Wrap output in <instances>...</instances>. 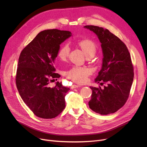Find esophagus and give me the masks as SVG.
Wrapping results in <instances>:
<instances>
[{"label":"esophagus","instance_id":"34e87169","mask_svg":"<svg viewBox=\"0 0 147 147\" xmlns=\"http://www.w3.org/2000/svg\"><path fill=\"white\" fill-rule=\"evenodd\" d=\"M80 86L78 85V84H73V85L71 86V89H75V88H79Z\"/></svg>","mask_w":147,"mask_h":147}]
</instances>
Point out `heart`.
Returning <instances> with one entry per match:
<instances>
[{
	"mask_svg": "<svg viewBox=\"0 0 147 147\" xmlns=\"http://www.w3.org/2000/svg\"><path fill=\"white\" fill-rule=\"evenodd\" d=\"M79 45L88 57H93L96 52L95 43L90 39H82L79 42ZM70 47L68 43H65L59 48L58 52V57L62 61L67 59ZM91 69L87 67L73 66L66 72V76L73 82L78 83H83L88 80L89 76L91 74Z\"/></svg>",
	"mask_w": 147,
	"mask_h": 147,
	"instance_id": "heart-1",
	"label": "heart"
}]
</instances>
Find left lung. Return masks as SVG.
<instances>
[{
    "label": "left lung",
    "instance_id": "obj_1",
    "mask_svg": "<svg viewBox=\"0 0 147 147\" xmlns=\"http://www.w3.org/2000/svg\"><path fill=\"white\" fill-rule=\"evenodd\" d=\"M98 36L103 53L102 66L95 82L106 84L92 90L89 108L101 115L114 113L125 105L134 80V67L126 45L109 30L95 26L84 27Z\"/></svg>",
    "mask_w": 147,
    "mask_h": 147
}]
</instances>
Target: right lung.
<instances>
[{
  "label": "right lung",
  "mask_w": 147,
  "mask_h": 147,
  "mask_svg": "<svg viewBox=\"0 0 147 147\" xmlns=\"http://www.w3.org/2000/svg\"><path fill=\"white\" fill-rule=\"evenodd\" d=\"M71 36L68 31L52 29L40 32L21 51L15 82L19 94L36 116L53 119L64 110L65 96L69 90L61 82L49 86L60 78L53 66L60 45Z\"/></svg>",
  "instance_id": "add662e5"
}]
</instances>
